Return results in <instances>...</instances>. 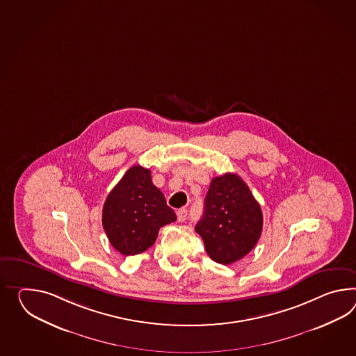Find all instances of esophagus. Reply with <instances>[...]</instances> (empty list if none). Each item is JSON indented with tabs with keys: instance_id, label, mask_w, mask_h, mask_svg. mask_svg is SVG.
<instances>
[{
	"instance_id": "34e87169",
	"label": "esophagus",
	"mask_w": 356,
	"mask_h": 356,
	"mask_svg": "<svg viewBox=\"0 0 356 356\" xmlns=\"http://www.w3.org/2000/svg\"><path fill=\"white\" fill-rule=\"evenodd\" d=\"M176 213H177V220L182 222V221H185V220H186V217H188V209H180L177 212H176Z\"/></svg>"
}]
</instances>
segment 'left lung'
<instances>
[{
    "label": "left lung",
    "instance_id": "obj_1",
    "mask_svg": "<svg viewBox=\"0 0 356 356\" xmlns=\"http://www.w3.org/2000/svg\"><path fill=\"white\" fill-rule=\"evenodd\" d=\"M213 261L229 265L248 254L260 239L262 211L250 188L235 174L213 177L195 225Z\"/></svg>",
    "mask_w": 356,
    "mask_h": 356
}]
</instances>
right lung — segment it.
Here are the masks:
<instances>
[{
  "mask_svg": "<svg viewBox=\"0 0 356 356\" xmlns=\"http://www.w3.org/2000/svg\"><path fill=\"white\" fill-rule=\"evenodd\" d=\"M176 220L165 195L152 182L150 170L132 165L108 194L103 207V227L111 244L124 254L147 251L162 226Z\"/></svg>",
  "mask_w": 356,
  "mask_h": 356,
  "instance_id": "1",
  "label": "right lung"
}]
</instances>
